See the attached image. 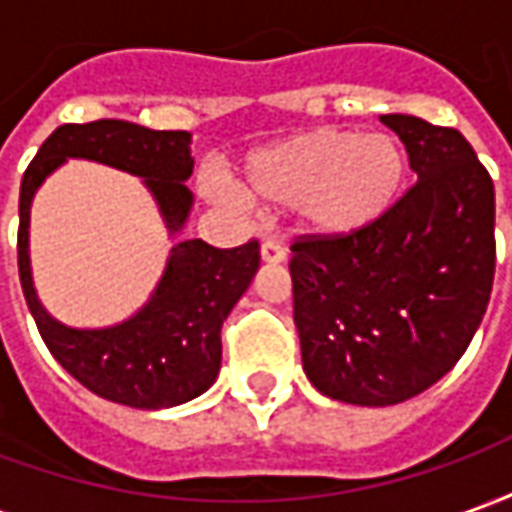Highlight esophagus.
Instances as JSON below:
<instances>
[{
  "label": "esophagus",
  "mask_w": 512,
  "mask_h": 512,
  "mask_svg": "<svg viewBox=\"0 0 512 512\" xmlns=\"http://www.w3.org/2000/svg\"><path fill=\"white\" fill-rule=\"evenodd\" d=\"M260 257L266 260V263H285V246L277 244V241H263L260 246Z\"/></svg>",
  "instance_id": "34e87169"
}]
</instances>
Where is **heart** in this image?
I'll return each mask as SVG.
<instances>
[{
    "label": "heart",
    "instance_id": "obj_1",
    "mask_svg": "<svg viewBox=\"0 0 512 512\" xmlns=\"http://www.w3.org/2000/svg\"><path fill=\"white\" fill-rule=\"evenodd\" d=\"M406 178V150L389 134L321 126L257 150L244 167V197L299 208L312 235L340 241L384 222Z\"/></svg>",
    "mask_w": 512,
    "mask_h": 512
}]
</instances>
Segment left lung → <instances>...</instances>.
Here are the masks:
<instances>
[{
  "label": "left lung",
  "instance_id": "8db88e82",
  "mask_svg": "<svg viewBox=\"0 0 512 512\" xmlns=\"http://www.w3.org/2000/svg\"><path fill=\"white\" fill-rule=\"evenodd\" d=\"M417 183L354 238L290 244L293 321L312 386L354 406H395L463 356L496 266L494 180L455 128L381 115Z\"/></svg>",
  "mask_w": 512,
  "mask_h": 512
}]
</instances>
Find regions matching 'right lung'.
<instances>
[{
    "mask_svg": "<svg viewBox=\"0 0 512 512\" xmlns=\"http://www.w3.org/2000/svg\"><path fill=\"white\" fill-rule=\"evenodd\" d=\"M87 158L145 178L169 235L191 211L194 169L189 131H153L126 120L65 123L40 145L21 178L18 277L24 299L51 356L82 386L120 406L172 408L202 395L222 367V323L260 266V244L216 249L202 238L178 241L164 277L142 310L109 329H71L43 310L29 271V205L43 180Z\"/></svg>",
    "mask_w": 512,
    "mask_h": 512,
    "instance_id": "obj_1",
    "label": "right lung"
}]
</instances>
